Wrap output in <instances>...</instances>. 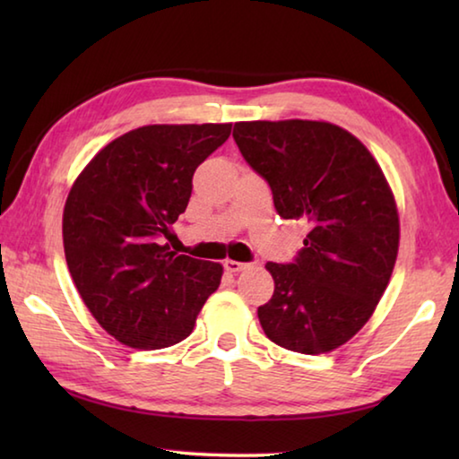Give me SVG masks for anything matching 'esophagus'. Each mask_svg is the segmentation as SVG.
Here are the masks:
<instances>
[{
    "label": "esophagus",
    "mask_w": 459,
    "mask_h": 459,
    "mask_svg": "<svg viewBox=\"0 0 459 459\" xmlns=\"http://www.w3.org/2000/svg\"><path fill=\"white\" fill-rule=\"evenodd\" d=\"M224 269L230 271V273H238V271H243L248 267V263H240V261H232V259H227L222 263Z\"/></svg>",
    "instance_id": "obj_1"
}]
</instances>
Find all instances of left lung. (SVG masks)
Segmentation results:
<instances>
[{
    "mask_svg": "<svg viewBox=\"0 0 459 459\" xmlns=\"http://www.w3.org/2000/svg\"><path fill=\"white\" fill-rule=\"evenodd\" d=\"M232 137L277 214L312 227L291 263L265 265L275 291L257 309L263 330L287 351L330 352L368 322L397 261L399 214L383 169L325 121H243Z\"/></svg>",
    "mask_w": 459,
    "mask_h": 459,
    "instance_id": "8db88e82",
    "label": "left lung"
}]
</instances>
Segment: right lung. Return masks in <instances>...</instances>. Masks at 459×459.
<instances>
[{"instance_id":"right-lung-1","label":"right lung","mask_w":459,"mask_h":459,"mask_svg":"<svg viewBox=\"0 0 459 459\" xmlns=\"http://www.w3.org/2000/svg\"><path fill=\"white\" fill-rule=\"evenodd\" d=\"M232 123L145 126L103 147L76 178L62 216L66 265L84 306L115 340L160 351L190 336L221 285V263L176 255L172 235L192 176Z\"/></svg>"}]
</instances>
